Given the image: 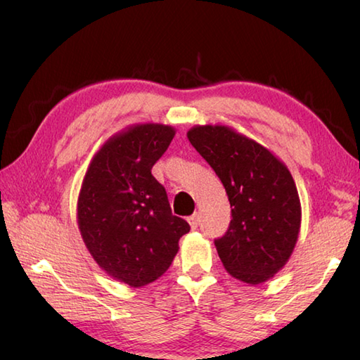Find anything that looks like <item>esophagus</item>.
I'll return each instance as SVG.
<instances>
[{"instance_id":"34e87169","label":"esophagus","mask_w":360,"mask_h":360,"mask_svg":"<svg viewBox=\"0 0 360 360\" xmlns=\"http://www.w3.org/2000/svg\"><path fill=\"white\" fill-rule=\"evenodd\" d=\"M187 221H188V224H191V227H192L193 230L198 227V216H197V214H192L191 217L187 219Z\"/></svg>"}]
</instances>
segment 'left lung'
I'll list each match as a JSON object with an SVG mask.
<instances>
[{"label":"left lung","instance_id":"1","mask_svg":"<svg viewBox=\"0 0 360 360\" xmlns=\"http://www.w3.org/2000/svg\"><path fill=\"white\" fill-rule=\"evenodd\" d=\"M187 138L229 195L231 221L214 241L224 268L246 284L268 281L288 264L300 231L290 172L271 150L227 125H195Z\"/></svg>","mask_w":360,"mask_h":360}]
</instances>
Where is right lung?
<instances>
[{"instance_id":"add662e5","label":"right lung","mask_w":360,"mask_h":360,"mask_svg":"<svg viewBox=\"0 0 360 360\" xmlns=\"http://www.w3.org/2000/svg\"><path fill=\"white\" fill-rule=\"evenodd\" d=\"M174 129L136 124L115 133L94 155L77 198V225L94 260L131 288L154 283L191 230L173 216L154 163L168 149Z\"/></svg>"}]
</instances>
